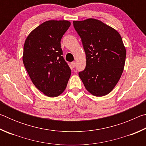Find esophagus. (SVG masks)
Wrapping results in <instances>:
<instances>
[{
    "label": "esophagus",
    "mask_w": 146,
    "mask_h": 146,
    "mask_svg": "<svg viewBox=\"0 0 146 146\" xmlns=\"http://www.w3.org/2000/svg\"><path fill=\"white\" fill-rule=\"evenodd\" d=\"M75 65H76L75 62H72L71 63V67H72V68H75Z\"/></svg>",
    "instance_id": "obj_1"
}]
</instances>
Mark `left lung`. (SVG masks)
<instances>
[{
  "instance_id": "8db88e82",
  "label": "left lung",
  "mask_w": 146,
  "mask_h": 146,
  "mask_svg": "<svg viewBox=\"0 0 146 146\" xmlns=\"http://www.w3.org/2000/svg\"><path fill=\"white\" fill-rule=\"evenodd\" d=\"M86 55L85 70L79 77L96 97L110 93L117 85L125 65L126 50L119 33L95 19L73 21Z\"/></svg>"
}]
</instances>
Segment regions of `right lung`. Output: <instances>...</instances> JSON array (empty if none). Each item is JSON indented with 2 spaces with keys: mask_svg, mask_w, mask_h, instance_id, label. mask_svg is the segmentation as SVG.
<instances>
[{
  "mask_svg": "<svg viewBox=\"0 0 146 146\" xmlns=\"http://www.w3.org/2000/svg\"><path fill=\"white\" fill-rule=\"evenodd\" d=\"M68 21H46L28 35L24 45V65L35 87L49 97H58L66 90L71 69L60 46Z\"/></svg>",
  "mask_w": 146,
  "mask_h": 146,
  "instance_id": "add662e5",
  "label": "right lung"
}]
</instances>
